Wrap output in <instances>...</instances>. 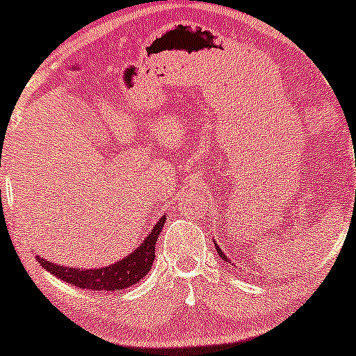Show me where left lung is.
<instances>
[{
  "label": "left lung",
  "mask_w": 356,
  "mask_h": 356,
  "mask_svg": "<svg viewBox=\"0 0 356 356\" xmlns=\"http://www.w3.org/2000/svg\"><path fill=\"white\" fill-rule=\"evenodd\" d=\"M216 250H218V254H219V255H221V257H222V260H228V257H226V255H225V252H222V250H221V248H219V245H218V243H216Z\"/></svg>",
  "instance_id": "obj_1"
}]
</instances>
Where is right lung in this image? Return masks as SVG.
Returning <instances> with one entry per match:
<instances>
[{
  "label": "right lung",
  "instance_id": "obj_1",
  "mask_svg": "<svg viewBox=\"0 0 356 356\" xmlns=\"http://www.w3.org/2000/svg\"><path fill=\"white\" fill-rule=\"evenodd\" d=\"M164 219H166V216L159 219V222L154 226L149 236L145 238L144 243L137 250L131 252L128 257L120 260V262L102 267V269H73V267L56 266V264L44 260L39 255L38 260L44 269L49 270L53 276L60 277L61 281L73 284L76 288L99 293L118 291V289H124L138 283L142 277L147 276L152 267L154 257H156V241L164 226Z\"/></svg>",
  "mask_w": 356,
  "mask_h": 356
}]
</instances>
